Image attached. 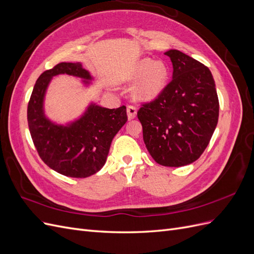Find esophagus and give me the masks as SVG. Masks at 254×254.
<instances>
[{"mask_svg":"<svg viewBox=\"0 0 254 254\" xmlns=\"http://www.w3.org/2000/svg\"><path fill=\"white\" fill-rule=\"evenodd\" d=\"M127 115L129 120H132L136 117V108L132 105L127 106Z\"/></svg>","mask_w":254,"mask_h":254,"instance_id":"1","label":"esophagus"}]
</instances>
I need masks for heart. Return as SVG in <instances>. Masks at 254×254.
<instances>
[{"instance_id": "1", "label": "heart", "mask_w": 254, "mask_h": 254, "mask_svg": "<svg viewBox=\"0 0 254 254\" xmlns=\"http://www.w3.org/2000/svg\"><path fill=\"white\" fill-rule=\"evenodd\" d=\"M143 76L141 81L137 83L134 94L140 101L149 102L158 97L163 90L170 78V70L162 61H157L145 58L133 65L130 72V79H137Z\"/></svg>"}]
</instances>
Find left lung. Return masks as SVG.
<instances>
[{
  "instance_id": "8db88e82",
  "label": "left lung",
  "mask_w": 254,
  "mask_h": 254,
  "mask_svg": "<svg viewBox=\"0 0 254 254\" xmlns=\"http://www.w3.org/2000/svg\"><path fill=\"white\" fill-rule=\"evenodd\" d=\"M164 54L173 64V79L158 97L142 105L137 119L152 159L179 167L193 163L209 145L219 102L209 67L180 51Z\"/></svg>"
}]
</instances>
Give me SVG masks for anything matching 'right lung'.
<instances>
[{"mask_svg":"<svg viewBox=\"0 0 254 254\" xmlns=\"http://www.w3.org/2000/svg\"><path fill=\"white\" fill-rule=\"evenodd\" d=\"M60 74L83 78L87 84L92 79L79 63H61L43 72L28 102L29 132L40 158L52 170L72 178H87L105 165L114 135L127 122L126 107L108 109L91 104L71 124H54L45 117L43 99L50 81Z\"/></svg>","mask_w":254,"mask_h":254,"instance_id":"add662e5","label":"right lung"}]
</instances>
